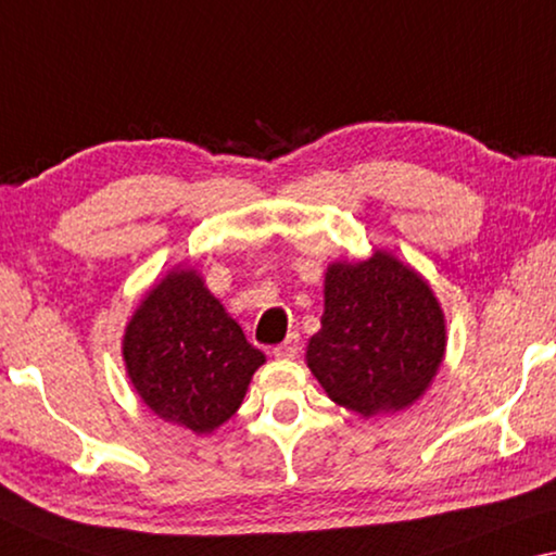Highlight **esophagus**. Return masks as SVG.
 I'll use <instances>...</instances> for the list:
<instances>
[{"instance_id": "1", "label": "esophagus", "mask_w": 556, "mask_h": 556, "mask_svg": "<svg viewBox=\"0 0 556 556\" xmlns=\"http://www.w3.org/2000/svg\"><path fill=\"white\" fill-rule=\"evenodd\" d=\"M298 353H301V336L298 332H290L283 343L273 348V355L280 357V361H293Z\"/></svg>"}]
</instances>
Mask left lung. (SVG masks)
<instances>
[{
    "label": "left lung",
    "mask_w": 556,
    "mask_h": 556,
    "mask_svg": "<svg viewBox=\"0 0 556 556\" xmlns=\"http://www.w3.org/2000/svg\"><path fill=\"white\" fill-rule=\"evenodd\" d=\"M445 315L422 276L386 251L330 263L326 313L305 361L332 403L363 417L397 413L445 357Z\"/></svg>",
    "instance_id": "1"
}]
</instances>
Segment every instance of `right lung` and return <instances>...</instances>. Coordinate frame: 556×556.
Instances as JSON below:
<instances>
[{"mask_svg":"<svg viewBox=\"0 0 556 556\" xmlns=\"http://www.w3.org/2000/svg\"><path fill=\"white\" fill-rule=\"evenodd\" d=\"M124 363L134 390L161 420L206 434L241 407L266 355L245 340L199 273L174 268L131 315Z\"/></svg>","mask_w":556,"mask_h":556,"instance_id":"obj_1","label":"right lung"}]
</instances>
